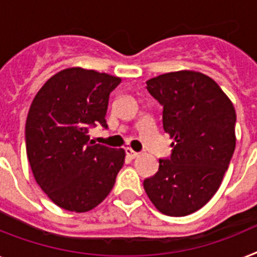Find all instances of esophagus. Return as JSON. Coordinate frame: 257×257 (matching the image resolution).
<instances>
[{
  "label": "esophagus",
  "mask_w": 257,
  "mask_h": 257,
  "mask_svg": "<svg viewBox=\"0 0 257 257\" xmlns=\"http://www.w3.org/2000/svg\"><path fill=\"white\" fill-rule=\"evenodd\" d=\"M125 154L128 155L129 158H137V157H140V153L135 152V150H133V149H131V148L125 149Z\"/></svg>",
  "instance_id": "obj_1"
}]
</instances>
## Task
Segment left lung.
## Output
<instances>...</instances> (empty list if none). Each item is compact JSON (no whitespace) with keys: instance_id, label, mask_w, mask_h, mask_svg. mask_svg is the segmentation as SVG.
I'll use <instances>...</instances> for the list:
<instances>
[{"instance_id":"obj_1","label":"left lung","mask_w":257,"mask_h":257,"mask_svg":"<svg viewBox=\"0 0 257 257\" xmlns=\"http://www.w3.org/2000/svg\"><path fill=\"white\" fill-rule=\"evenodd\" d=\"M163 105V129L172 153L144 188L159 212L183 217L197 212L218 191L235 150L236 113L217 82L193 70L166 73L146 81Z\"/></svg>"}]
</instances>
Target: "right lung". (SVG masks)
I'll return each mask as SVG.
<instances>
[{
    "label": "right lung",
    "instance_id": "1",
    "mask_svg": "<svg viewBox=\"0 0 257 257\" xmlns=\"http://www.w3.org/2000/svg\"><path fill=\"white\" fill-rule=\"evenodd\" d=\"M121 78L68 68L38 91L26 121V152L39 187L60 208L85 213L109 195L124 165V149L90 141L88 131L107 128L109 94Z\"/></svg>",
    "mask_w": 257,
    "mask_h": 257
}]
</instances>
